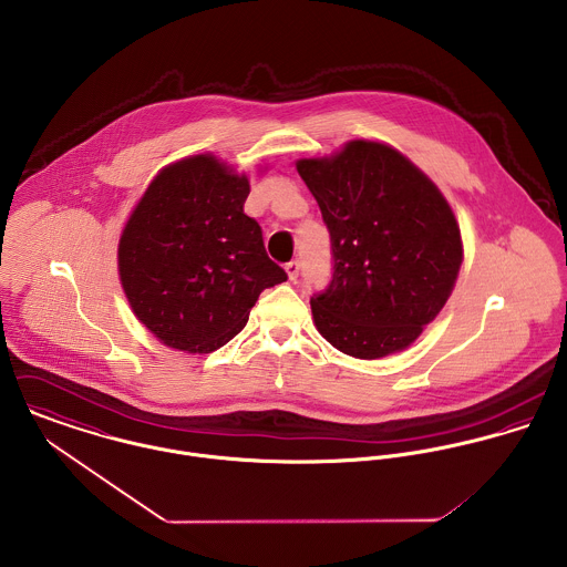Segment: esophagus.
<instances>
[{
    "mask_svg": "<svg viewBox=\"0 0 567 567\" xmlns=\"http://www.w3.org/2000/svg\"><path fill=\"white\" fill-rule=\"evenodd\" d=\"M299 270H301V264H299L297 259H292V261L286 264V272H288V279H290V281H297Z\"/></svg>",
    "mask_w": 567,
    "mask_h": 567,
    "instance_id": "esophagus-1",
    "label": "esophagus"
}]
</instances>
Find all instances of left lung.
Listing matches in <instances>:
<instances>
[{"label":"left lung","mask_w":567,"mask_h":567,"mask_svg":"<svg viewBox=\"0 0 567 567\" xmlns=\"http://www.w3.org/2000/svg\"><path fill=\"white\" fill-rule=\"evenodd\" d=\"M297 169L317 198L333 272L310 299L324 340L375 360L412 344L452 295L461 229L439 187L402 153L355 140Z\"/></svg>","instance_id":"obj_1"}]
</instances>
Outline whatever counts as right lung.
<instances>
[{"label": "right lung", "mask_w": 567, "mask_h": 567, "mask_svg": "<svg viewBox=\"0 0 567 567\" xmlns=\"http://www.w3.org/2000/svg\"><path fill=\"white\" fill-rule=\"evenodd\" d=\"M248 178L214 155L163 167L131 214L117 248L135 317L163 344L209 353L248 321L261 290L288 279L244 214Z\"/></svg>", "instance_id": "add662e5"}]
</instances>
